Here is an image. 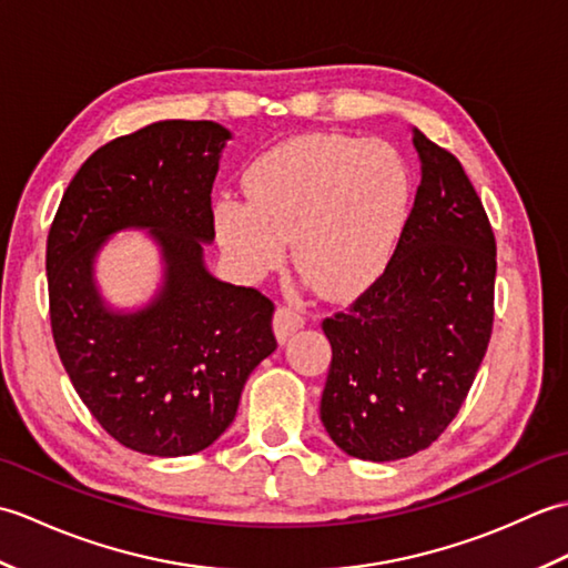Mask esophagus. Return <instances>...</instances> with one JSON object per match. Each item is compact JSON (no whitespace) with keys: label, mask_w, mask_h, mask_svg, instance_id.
<instances>
[{"label":"esophagus","mask_w":568,"mask_h":568,"mask_svg":"<svg viewBox=\"0 0 568 568\" xmlns=\"http://www.w3.org/2000/svg\"><path fill=\"white\" fill-rule=\"evenodd\" d=\"M305 327V317L300 315L297 310L293 307H277L275 310V317H273V329H275V336L277 342L285 344L291 336Z\"/></svg>","instance_id":"esophagus-1"}]
</instances>
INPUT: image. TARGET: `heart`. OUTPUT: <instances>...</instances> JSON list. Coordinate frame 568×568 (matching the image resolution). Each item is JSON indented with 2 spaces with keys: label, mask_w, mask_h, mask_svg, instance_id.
<instances>
[{
  "label": "heart",
  "mask_w": 568,
  "mask_h": 568,
  "mask_svg": "<svg viewBox=\"0 0 568 568\" xmlns=\"http://www.w3.org/2000/svg\"><path fill=\"white\" fill-rule=\"evenodd\" d=\"M246 200H216L214 234L248 281L275 271L293 241L300 275L327 297L364 293L388 268L409 216L413 178L383 141L303 134L244 171Z\"/></svg>",
  "instance_id": "heart-1"
}]
</instances>
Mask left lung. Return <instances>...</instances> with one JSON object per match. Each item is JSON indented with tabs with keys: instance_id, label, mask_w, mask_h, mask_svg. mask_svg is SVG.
Returning a JSON list of instances; mask_svg holds the SVG:
<instances>
[{
	"instance_id": "1",
	"label": "left lung",
	"mask_w": 568,
	"mask_h": 568,
	"mask_svg": "<svg viewBox=\"0 0 568 568\" xmlns=\"http://www.w3.org/2000/svg\"><path fill=\"white\" fill-rule=\"evenodd\" d=\"M415 207L388 268L346 312L322 322L332 344L320 417L364 462L413 456L464 405L493 329L496 239L449 151L413 126Z\"/></svg>"
}]
</instances>
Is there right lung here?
<instances>
[{
    "instance_id": "1",
    "label": "right lung",
    "mask_w": 568,
    "mask_h": 568,
    "mask_svg": "<svg viewBox=\"0 0 568 568\" xmlns=\"http://www.w3.org/2000/svg\"><path fill=\"white\" fill-rule=\"evenodd\" d=\"M232 131L165 119L94 151L70 180L48 234L58 356L94 419L149 456H190L222 437L241 390L275 352L273 303L214 277L212 183ZM146 231L162 283L146 306L114 308L97 258L114 233Z\"/></svg>"
}]
</instances>
